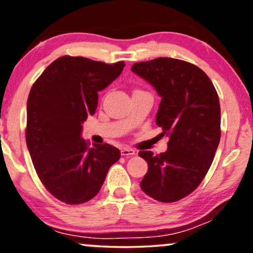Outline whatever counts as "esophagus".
Returning a JSON list of instances; mask_svg holds the SVG:
<instances>
[{
  "mask_svg": "<svg viewBox=\"0 0 253 253\" xmlns=\"http://www.w3.org/2000/svg\"><path fill=\"white\" fill-rule=\"evenodd\" d=\"M121 155L125 157H130V156H134L135 155V151L133 149H129V147H124L121 150Z\"/></svg>",
  "mask_w": 253,
  "mask_h": 253,
  "instance_id": "34e87169",
  "label": "esophagus"
}]
</instances>
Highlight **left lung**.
<instances>
[{"mask_svg":"<svg viewBox=\"0 0 253 253\" xmlns=\"http://www.w3.org/2000/svg\"><path fill=\"white\" fill-rule=\"evenodd\" d=\"M132 71L162 97L156 124L169 138L163 153L139 152L149 164L140 188L159 202L179 201L199 187L214 159L221 136L219 96L210 77L184 60L156 58L133 64Z\"/></svg>","mask_w":253,"mask_h":253,"instance_id":"left-lung-1","label":"left lung"}]
</instances>
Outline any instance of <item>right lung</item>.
<instances>
[{
	"label": "right lung",
	"instance_id": "1",
	"mask_svg": "<svg viewBox=\"0 0 253 253\" xmlns=\"http://www.w3.org/2000/svg\"><path fill=\"white\" fill-rule=\"evenodd\" d=\"M124 66L125 62L63 56L32 86L26 143L43 187L66 205H81L96 196L109 168L120 159L117 147H90L81 132L86 118L95 114L97 91L120 76Z\"/></svg>",
	"mask_w": 253,
	"mask_h": 253
}]
</instances>
